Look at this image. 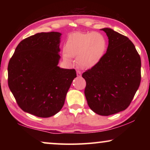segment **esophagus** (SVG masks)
<instances>
[{"label": "esophagus", "mask_w": 150, "mask_h": 150, "mask_svg": "<svg viewBox=\"0 0 150 150\" xmlns=\"http://www.w3.org/2000/svg\"><path fill=\"white\" fill-rule=\"evenodd\" d=\"M77 76L79 77H81V71H79V70H77Z\"/></svg>", "instance_id": "34e87169"}]
</instances>
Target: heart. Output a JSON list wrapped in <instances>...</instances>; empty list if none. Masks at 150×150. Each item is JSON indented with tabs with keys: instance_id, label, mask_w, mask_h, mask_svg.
<instances>
[{
	"instance_id": "heart-1",
	"label": "heart",
	"mask_w": 150,
	"mask_h": 150,
	"mask_svg": "<svg viewBox=\"0 0 150 150\" xmlns=\"http://www.w3.org/2000/svg\"><path fill=\"white\" fill-rule=\"evenodd\" d=\"M106 49V39L99 33H76L67 39L63 57L67 61L69 57H77L79 66L88 69L99 62Z\"/></svg>"
}]
</instances>
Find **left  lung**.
I'll return each instance as SVG.
<instances>
[{
  "mask_svg": "<svg viewBox=\"0 0 150 150\" xmlns=\"http://www.w3.org/2000/svg\"><path fill=\"white\" fill-rule=\"evenodd\" d=\"M108 38L107 51L97 64L82 74L89 108L108 116L126 110L141 83V58L133 43L111 28L102 29Z\"/></svg>",
  "mask_w": 150,
  "mask_h": 150,
  "instance_id": "8db88e82",
  "label": "left lung"
}]
</instances>
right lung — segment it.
<instances>
[{
  "label": "right lung",
  "mask_w": 150,
  "mask_h": 150,
  "mask_svg": "<svg viewBox=\"0 0 150 150\" xmlns=\"http://www.w3.org/2000/svg\"><path fill=\"white\" fill-rule=\"evenodd\" d=\"M58 32L40 33L22 40L8 65V85L18 105L40 117L57 113L76 72L57 66Z\"/></svg>",
  "instance_id": "1"
}]
</instances>
